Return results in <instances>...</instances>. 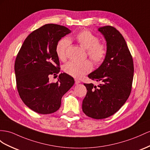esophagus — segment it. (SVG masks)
I'll use <instances>...</instances> for the list:
<instances>
[{
	"label": "esophagus",
	"mask_w": 150,
	"mask_h": 150,
	"mask_svg": "<svg viewBox=\"0 0 150 150\" xmlns=\"http://www.w3.org/2000/svg\"><path fill=\"white\" fill-rule=\"evenodd\" d=\"M80 83V80H77V79H75V84H79V83Z\"/></svg>",
	"instance_id": "1"
}]
</instances>
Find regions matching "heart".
Here are the masks:
<instances>
[{
  "instance_id": "heart-1",
  "label": "heart",
  "mask_w": 150,
  "mask_h": 150,
  "mask_svg": "<svg viewBox=\"0 0 150 150\" xmlns=\"http://www.w3.org/2000/svg\"><path fill=\"white\" fill-rule=\"evenodd\" d=\"M75 39L83 49H86L87 56L93 62L101 64L107 55V47L99 38L87 30H83L76 34ZM70 46V41L67 38H61L56 47V54L61 61H65L67 57V52ZM93 65L90 61L86 60L82 62L70 61L64 64V71L67 74L75 78H81L92 70Z\"/></svg>"
}]
</instances>
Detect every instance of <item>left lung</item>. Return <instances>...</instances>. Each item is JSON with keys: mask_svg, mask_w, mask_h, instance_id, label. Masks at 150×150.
Returning a JSON list of instances; mask_svg holds the SVG:
<instances>
[{"mask_svg": "<svg viewBox=\"0 0 150 150\" xmlns=\"http://www.w3.org/2000/svg\"><path fill=\"white\" fill-rule=\"evenodd\" d=\"M104 35L107 55L102 64L88 77L97 82L83 83L87 94L82 102L83 112L95 119L112 116L127 100L132 89L134 63L131 54L122 34L112 26L98 29Z\"/></svg>", "mask_w": 150, "mask_h": 150, "instance_id": "obj_1", "label": "left lung"}]
</instances>
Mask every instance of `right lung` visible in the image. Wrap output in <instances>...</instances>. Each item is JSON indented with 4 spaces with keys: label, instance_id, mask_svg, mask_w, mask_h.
<instances>
[{
    "label": "right lung",
    "instance_id": "right-lung-1",
    "mask_svg": "<svg viewBox=\"0 0 150 150\" xmlns=\"http://www.w3.org/2000/svg\"><path fill=\"white\" fill-rule=\"evenodd\" d=\"M71 31L64 26L46 24L26 38L14 63L19 95L29 108L40 114L56 112L63 96L74 86V79L63 73L57 82L49 76L59 74V61L56 54L57 42Z\"/></svg>",
    "mask_w": 150,
    "mask_h": 150
}]
</instances>
